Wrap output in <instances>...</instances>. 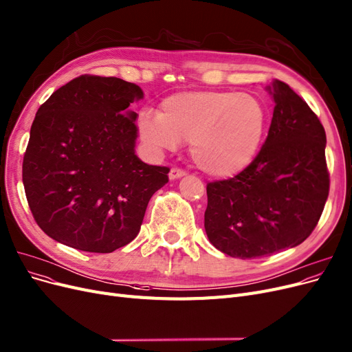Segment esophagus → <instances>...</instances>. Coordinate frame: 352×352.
Segmentation results:
<instances>
[{"label": "esophagus", "instance_id": "34e87169", "mask_svg": "<svg viewBox=\"0 0 352 352\" xmlns=\"http://www.w3.org/2000/svg\"><path fill=\"white\" fill-rule=\"evenodd\" d=\"M186 172L182 170V168H177V167H173L170 168V172H168V177H170V180H175V179H179L182 176H185Z\"/></svg>", "mask_w": 352, "mask_h": 352}]
</instances>
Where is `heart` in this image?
<instances>
[{
    "instance_id": "obj_1",
    "label": "heart",
    "mask_w": 352,
    "mask_h": 352,
    "mask_svg": "<svg viewBox=\"0 0 352 352\" xmlns=\"http://www.w3.org/2000/svg\"><path fill=\"white\" fill-rule=\"evenodd\" d=\"M266 109L252 94L236 91H186L168 96L160 113L142 111L138 128L154 151L190 144V157L204 173L234 176L253 162L266 129Z\"/></svg>"
}]
</instances>
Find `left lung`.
I'll return each mask as SVG.
<instances>
[{
  "label": "left lung",
  "instance_id": "1",
  "mask_svg": "<svg viewBox=\"0 0 352 352\" xmlns=\"http://www.w3.org/2000/svg\"><path fill=\"white\" fill-rule=\"evenodd\" d=\"M268 90L275 107L261 151L243 172L207 185L205 232L232 258L270 256L302 243L329 195L319 118L284 81Z\"/></svg>",
  "mask_w": 352,
  "mask_h": 352
}]
</instances>
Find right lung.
Returning a JSON list of instances; mask_svg holds the SVG:
<instances>
[{
  "mask_svg": "<svg viewBox=\"0 0 352 352\" xmlns=\"http://www.w3.org/2000/svg\"><path fill=\"white\" fill-rule=\"evenodd\" d=\"M134 82L80 76L51 94L34 116L23 185L34 221L59 243L111 253L140 233L154 192L170 168L135 154L142 99Z\"/></svg>",
  "mask_w": 352,
  "mask_h": 352,
  "instance_id": "1",
  "label": "right lung"
}]
</instances>
